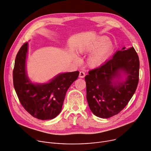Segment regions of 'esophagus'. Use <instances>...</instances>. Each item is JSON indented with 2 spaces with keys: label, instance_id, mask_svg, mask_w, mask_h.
<instances>
[{
  "label": "esophagus",
  "instance_id": "obj_1",
  "mask_svg": "<svg viewBox=\"0 0 151 151\" xmlns=\"http://www.w3.org/2000/svg\"><path fill=\"white\" fill-rule=\"evenodd\" d=\"M85 76H86V74H85V73H84V72L81 71V72H79V78H84L85 77Z\"/></svg>",
  "mask_w": 151,
  "mask_h": 151
}]
</instances>
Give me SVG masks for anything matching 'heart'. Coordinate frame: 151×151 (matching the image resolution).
<instances>
[{
	"instance_id": "b5f03b06",
	"label": "heart",
	"mask_w": 151,
	"mask_h": 151,
	"mask_svg": "<svg viewBox=\"0 0 151 151\" xmlns=\"http://www.w3.org/2000/svg\"><path fill=\"white\" fill-rule=\"evenodd\" d=\"M113 48L114 46L111 41L108 40L107 37L102 35L79 45L78 52L79 54L91 53L87 60V64L89 67L94 68L104 63L110 55ZM75 60L79 62L77 58Z\"/></svg>"
}]
</instances>
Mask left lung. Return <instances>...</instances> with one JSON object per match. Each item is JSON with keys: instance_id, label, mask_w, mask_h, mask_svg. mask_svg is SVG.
I'll use <instances>...</instances> for the list:
<instances>
[{"instance_id": "1", "label": "left lung", "mask_w": 151, "mask_h": 151, "mask_svg": "<svg viewBox=\"0 0 151 151\" xmlns=\"http://www.w3.org/2000/svg\"><path fill=\"white\" fill-rule=\"evenodd\" d=\"M139 68V58L134 48L126 50L124 47L104 64L89 71L85 80L87 100L91 112L104 119L119 113L137 87ZM121 73H124L126 79L117 81Z\"/></svg>"}]
</instances>
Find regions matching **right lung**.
<instances>
[{
	"label": "right lung",
	"instance_id": "add662e5",
	"mask_svg": "<svg viewBox=\"0 0 151 151\" xmlns=\"http://www.w3.org/2000/svg\"><path fill=\"white\" fill-rule=\"evenodd\" d=\"M28 42L19 50L13 70V84L22 105L34 117L50 120L61 111L65 94L77 79L79 71L58 75L48 83L33 84L27 76L26 59Z\"/></svg>",
	"mask_w": 151,
	"mask_h": 151
}]
</instances>
